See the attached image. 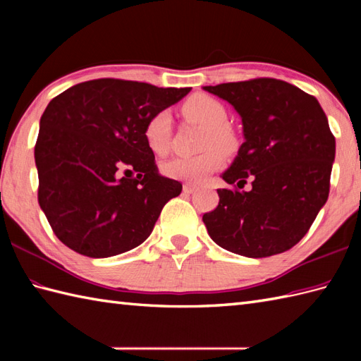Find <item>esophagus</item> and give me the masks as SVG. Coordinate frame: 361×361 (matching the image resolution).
I'll return each instance as SVG.
<instances>
[{"mask_svg": "<svg viewBox=\"0 0 361 361\" xmlns=\"http://www.w3.org/2000/svg\"><path fill=\"white\" fill-rule=\"evenodd\" d=\"M195 189H197L195 185H190V183H186V185L183 186V192H185V194H192Z\"/></svg>", "mask_w": 361, "mask_h": 361, "instance_id": "obj_1", "label": "esophagus"}]
</instances>
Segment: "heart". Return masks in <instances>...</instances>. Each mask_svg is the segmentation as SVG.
<instances>
[{
    "instance_id": "obj_1",
    "label": "heart",
    "mask_w": 361,
    "mask_h": 361,
    "mask_svg": "<svg viewBox=\"0 0 361 361\" xmlns=\"http://www.w3.org/2000/svg\"><path fill=\"white\" fill-rule=\"evenodd\" d=\"M181 113L186 119L206 127L202 136L204 150L195 155H181L166 161L163 173L169 178L200 183L220 167L224 157L220 149L233 153L239 147V136L231 126L226 124V106L217 99L206 94L190 96L181 105ZM144 141L155 155H166L172 140L171 113L161 110L149 118L144 126Z\"/></svg>"
}]
</instances>
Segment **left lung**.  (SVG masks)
<instances>
[{
    "instance_id": "1",
    "label": "left lung",
    "mask_w": 361,
    "mask_h": 361,
    "mask_svg": "<svg viewBox=\"0 0 361 361\" xmlns=\"http://www.w3.org/2000/svg\"><path fill=\"white\" fill-rule=\"evenodd\" d=\"M204 90L234 106L245 135L221 175L234 188L217 189V208L203 214L211 239L247 257L290 250L307 234L331 189L335 136L326 113L315 96L271 78ZM247 179L253 189L240 193L236 187Z\"/></svg>"
}]
</instances>
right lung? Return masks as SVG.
Returning <instances> with one entry per match:
<instances>
[{"instance_id":"1","label":"right lung","mask_w":361,"mask_h":361,"mask_svg":"<svg viewBox=\"0 0 361 361\" xmlns=\"http://www.w3.org/2000/svg\"><path fill=\"white\" fill-rule=\"evenodd\" d=\"M189 91L106 78L78 83L48 104L34 152L38 204L68 248L110 257L150 235L183 186L158 175L144 126Z\"/></svg>"}]
</instances>
